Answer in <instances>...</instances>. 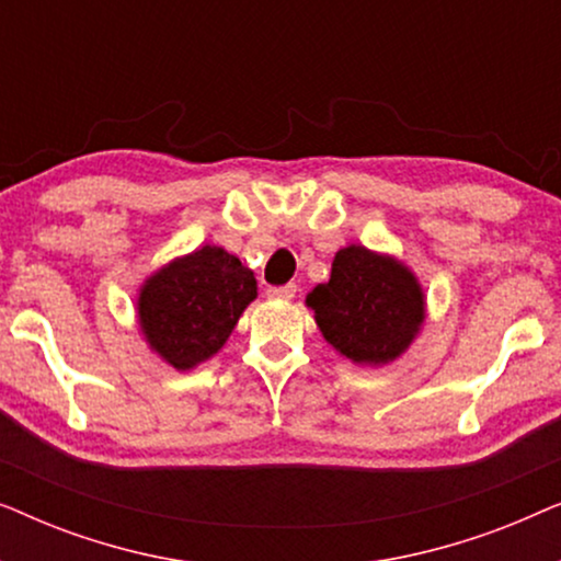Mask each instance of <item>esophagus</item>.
<instances>
[{
    "label": "esophagus",
    "mask_w": 561,
    "mask_h": 561,
    "mask_svg": "<svg viewBox=\"0 0 561 561\" xmlns=\"http://www.w3.org/2000/svg\"><path fill=\"white\" fill-rule=\"evenodd\" d=\"M267 298H278V301H290L296 296L294 283H286V286H271L265 290Z\"/></svg>",
    "instance_id": "1"
}]
</instances>
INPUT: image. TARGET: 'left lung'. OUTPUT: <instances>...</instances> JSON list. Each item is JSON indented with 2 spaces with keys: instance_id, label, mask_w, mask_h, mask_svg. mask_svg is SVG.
I'll list each match as a JSON object with an SVG mask.
<instances>
[{
  "instance_id": "8db88e82",
  "label": "left lung",
  "mask_w": 561,
  "mask_h": 561,
  "mask_svg": "<svg viewBox=\"0 0 561 561\" xmlns=\"http://www.w3.org/2000/svg\"><path fill=\"white\" fill-rule=\"evenodd\" d=\"M317 327L355 365L401 357L424 324V290L401 260L350 244L334 255L332 278L306 296Z\"/></svg>"
}]
</instances>
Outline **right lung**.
Returning <instances> with one entry per match:
<instances>
[{
  "mask_svg": "<svg viewBox=\"0 0 561 561\" xmlns=\"http://www.w3.org/2000/svg\"><path fill=\"white\" fill-rule=\"evenodd\" d=\"M255 296V273L225 248L204 244L142 283L137 321L152 352L191 370L225 347Z\"/></svg>",
  "mask_w": 561,
  "mask_h": 561,
  "instance_id": "add662e5",
  "label": "right lung"
}]
</instances>
